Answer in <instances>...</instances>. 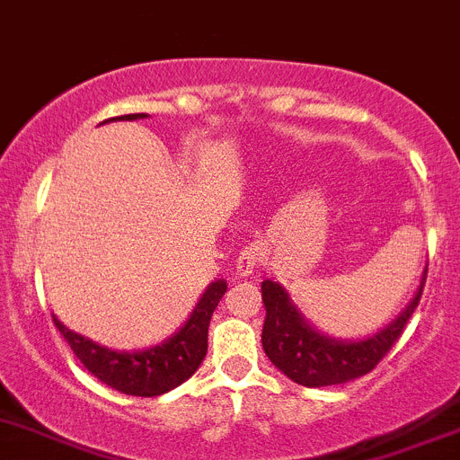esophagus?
Returning a JSON list of instances; mask_svg holds the SVG:
<instances>
[{"instance_id": "esophagus-1", "label": "esophagus", "mask_w": 460, "mask_h": 460, "mask_svg": "<svg viewBox=\"0 0 460 460\" xmlns=\"http://www.w3.org/2000/svg\"><path fill=\"white\" fill-rule=\"evenodd\" d=\"M261 261H264V248L260 243H248L242 252H239L237 260V275H251L252 270L260 269Z\"/></svg>"}]
</instances>
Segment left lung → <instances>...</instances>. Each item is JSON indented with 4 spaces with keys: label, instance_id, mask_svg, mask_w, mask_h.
Here are the masks:
<instances>
[{
    "label": "left lung",
    "instance_id": "8db88e82",
    "mask_svg": "<svg viewBox=\"0 0 460 460\" xmlns=\"http://www.w3.org/2000/svg\"><path fill=\"white\" fill-rule=\"evenodd\" d=\"M422 279H427V270ZM422 287L424 282L420 284L409 307L391 325L364 341L345 343V341L327 339L312 330L300 316L296 305L288 300L287 291L279 284L264 279L261 300L266 307V321L261 330V345H264L266 357L291 382L307 388L334 386V384L352 382L361 375H368L402 336L411 314L418 307Z\"/></svg>",
    "mask_w": 460,
    "mask_h": 460
}]
</instances>
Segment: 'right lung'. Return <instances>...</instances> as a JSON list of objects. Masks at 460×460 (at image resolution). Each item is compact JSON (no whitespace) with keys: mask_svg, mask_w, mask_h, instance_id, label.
<instances>
[{"mask_svg":"<svg viewBox=\"0 0 460 460\" xmlns=\"http://www.w3.org/2000/svg\"><path fill=\"white\" fill-rule=\"evenodd\" d=\"M142 117L146 115L144 112L142 115H121L112 117V119L133 121L142 119ZM226 288L227 284L223 279L209 284L185 327H181V332H176L162 345L144 349V352H115V349L92 343L85 336L74 334L56 316L54 323L69 343L72 352L78 357V361L99 382L108 384L111 388L126 393V395L155 397L181 386L203 364L205 354H208L209 321H212L214 309H217L218 300L223 298Z\"/></svg>","mask_w":460,"mask_h":460,"instance_id":"1","label":"right lung"}]
</instances>
